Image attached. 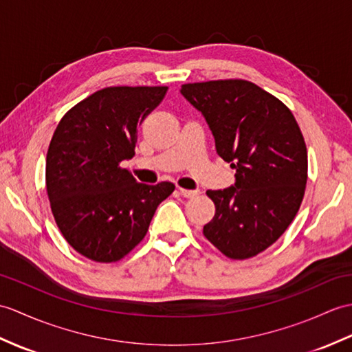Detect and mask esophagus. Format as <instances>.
<instances>
[{"mask_svg":"<svg viewBox=\"0 0 352 352\" xmlns=\"http://www.w3.org/2000/svg\"><path fill=\"white\" fill-rule=\"evenodd\" d=\"M178 190L184 196V198H193V196L199 193V190H189V189H183V187H178Z\"/></svg>","mask_w":352,"mask_h":352,"instance_id":"1","label":"esophagus"}]
</instances>
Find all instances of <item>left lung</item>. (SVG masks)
Returning <instances> with one entry per match:
<instances>
[{
    "instance_id": "obj_1",
    "label": "left lung",
    "mask_w": 352,
    "mask_h": 352,
    "mask_svg": "<svg viewBox=\"0 0 352 352\" xmlns=\"http://www.w3.org/2000/svg\"><path fill=\"white\" fill-rule=\"evenodd\" d=\"M202 112L216 151L235 169V186L207 190L216 213L206 239L231 259L256 256L287 231L303 201L307 150L292 112L244 79L182 85Z\"/></svg>"
}]
</instances>
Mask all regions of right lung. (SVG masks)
Here are the masks:
<instances>
[{
    "label": "right lung",
    "mask_w": 352,
    "mask_h": 352,
    "mask_svg": "<svg viewBox=\"0 0 352 352\" xmlns=\"http://www.w3.org/2000/svg\"><path fill=\"white\" fill-rule=\"evenodd\" d=\"M168 87H108L73 106L56 126L46 156V190L56 226L96 263H117L148 231L175 186L138 183L121 162L135 156L138 127Z\"/></svg>",
    "instance_id": "obj_1"
}]
</instances>
